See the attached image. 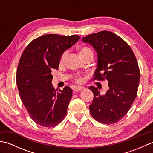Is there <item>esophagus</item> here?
I'll return each mask as SVG.
<instances>
[{
  "label": "esophagus",
  "instance_id": "1",
  "mask_svg": "<svg viewBox=\"0 0 153 153\" xmlns=\"http://www.w3.org/2000/svg\"><path fill=\"white\" fill-rule=\"evenodd\" d=\"M83 89H85V87H74V91H75V92H77V91H82V90H83Z\"/></svg>",
  "mask_w": 153,
  "mask_h": 153
}]
</instances>
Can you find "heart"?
I'll use <instances>...</instances> for the list:
<instances>
[{"instance_id":"1","label":"heart","mask_w":153,"mask_h":153,"mask_svg":"<svg viewBox=\"0 0 153 153\" xmlns=\"http://www.w3.org/2000/svg\"><path fill=\"white\" fill-rule=\"evenodd\" d=\"M89 51H91L89 48H88V47H83V48H82V49H81L80 54L81 53H86V52ZM67 55H68V53H67L66 51L64 52V53H63V54L62 55L61 58H60V64H63L65 60H66V59ZM77 82H82V79H81V78H77Z\"/></svg>"}]
</instances>
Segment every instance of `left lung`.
Returning <instances> with one entry per match:
<instances>
[{
  "mask_svg": "<svg viewBox=\"0 0 153 153\" xmlns=\"http://www.w3.org/2000/svg\"><path fill=\"white\" fill-rule=\"evenodd\" d=\"M82 41L97 54L95 79H106L109 87L105 95L97 87H89L94 95L91 114L100 123H114L126 114L137 95L140 72L135 54L122 38L110 31L89 35Z\"/></svg>",
  "mask_w": 153,
  "mask_h": 153,
  "instance_id": "left-lung-1",
  "label": "left lung"
}]
</instances>
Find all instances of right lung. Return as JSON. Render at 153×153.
Here are the masks:
<instances>
[{
    "mask_svg": "<svg viewBox=\"0 0 153 153\" xmlns=\"http://www.w3.org/2000/svg\"><path fill=\"white\" fill-rule=\"evenodd\" d=\"M79 39L77 35L47 34L32 41L23 52L16 83L25 108L39 125L55 126L66 115L72 89L66 86L56 93L52 84L51 72L58 70L64 51Z\"/></svg>",
    "mask_w": 153,
    "mask_h": 153,
    "instance_id": "obj_1",
    "label": "right lung"
}]
</instances>
